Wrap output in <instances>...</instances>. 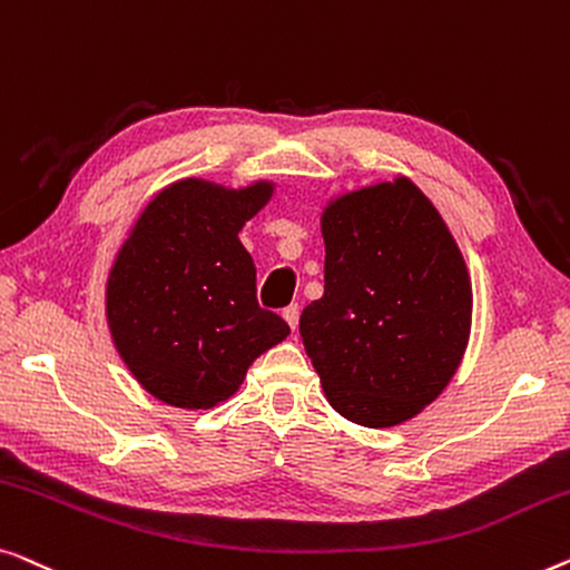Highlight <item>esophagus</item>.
I'll use <instances>...</instances> for the list:
<instances>
[{
  "mask_svg": "<svg viewBox=\"0 0 570 570\" xmlns=\"http://www.w3.org/2000/svg\"><path fill=\"white\" fill-rule=\"evenodd\" d=\"M282 315L286 320V325L292 327V331H296V325H299V307H296V304H288V307L282 312Z\"/></svg>",
  "mask_w": 570,
  "mask_h": 570,
  "instance_id": "obj_1",
  "label": "esophagus"
}]
</instances>
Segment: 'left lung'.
I'll return each mask as SVG.
<instances>
[{
	"mask_svg": "<svg viewBox=\"0 0 570 570\" xmlns=\"http://www.w3.org/2000/svg\"><path fill=\"white\" fill-rule=\"evenodd\" d=\"M320 229L325 292L299 333L327 403L368 429L411 421L452 382L470 341L460 247L405 175L331 198Z\"/></svg>",
	"mask_w": 570,
	"mask_h": 570,
	"instance_id": "left-lung-1",
	"label": "left lung"
}]
</instances>
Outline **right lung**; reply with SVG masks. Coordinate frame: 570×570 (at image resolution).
Returning a JSON list of instances; mask_svg holds the SVG:
<instances>
[{"instance_id": "obj_1", "label": "right lung", "mask_w": 570, "mask_h": 570, "mask_svg": "<svg viewBox=\"0 0 570 570\" xmlns=\"http://www.w3.org/2000/svg\"><path fill=\"white\" fill-rule=\"evenodd\" d=\"M274 188L183 178L151 198L124 239L106 284L110 338L163 403H224L255 358L288 335L276 312L258 307L255 263L237 237Z\"/></svg>"}]
</instances>
